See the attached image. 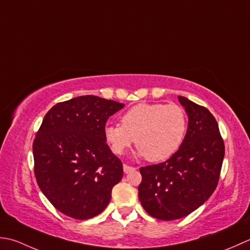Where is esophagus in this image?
Listing matches in <instances>:
<instances>
[{"mask_svg": "<svg viewBox=\"0 0 250 250\" xmlns=\"http://www.w3.org/2000/svg\"><path fill=\"white\" fill-rule=\"evenodd\" d=\"M123 169H124L125 174H128V172H130V171H134V170L136 169V168L132 167V166L127 165V164H124V165H123Z\"/></svg>", "mask_w": 250, "mask_h": 250, "instance_id": "34e87169", "label": "esophagus"}]
</instances>
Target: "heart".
I'll return each instance as SVG.
<instances>
[{
	"label": "heart",
	"mask_w": 250,
	"mask_h": 250,
	"mask_svg": "<svg viewBox=\"0 0 250 250\" xmlns=\"http://www.w3.org/2000/svg\"><path fill=\"white\" fill-rule=\"evenodd\" d=\"M187 126V113L179 104H139L125 112L121 126H105L104 138L115 154H123L135 141L146 161L157 163L176 153Z\"/></svg>",
	"instance_id": "1"
}]
</instances>
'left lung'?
<instances>
[{"label":"left lung","mask_w":250,"mask_h":250,"mask_svg":"<svg viewBox=\"0 0 250 250\" xmlns=\"http://www.w3.org/2000/svg\"><path fill=\"white\" fill-rule=\"evenodd\" d=\"M189 116L185 139L166 162L140 167L138 195L142 207L160 220L190 215L216 190L225 142L216 119L205 106L178 97Z\"/></svg>","instance_id":"obj_1"}]
</instances>
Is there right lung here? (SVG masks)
Returning a JSON list of instances; mask_svg holds the SVG:
<instances>
[{
	"mask_svg": "<svg viewBox=\"0 0 250 250\" xmlns=\"http://www.w3.org/2000/svg\"><path fill=\"white\" fill-rule=\"evenodd\" d=\"M123 106L87 95L45 114L33 141L34 175L43 194L65 216L86 220L108 206L123 164L106 145L104 128Z\"/></svg>",
	"mask_w": 250,
	"mask_h": 250,
	"instance_id": "right-lung-1",
	"label": "right lung"
}]
</instances>
